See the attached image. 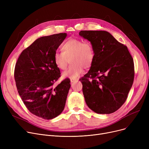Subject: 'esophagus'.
Returning <instances> with one entry per match:
<instances>
[{
    "label": "esophagus",
    "mask_w": 149,
    "mask_h": 149,
    "mask_svg": "<svg viewBox=\"0 0 149 149\" xmlns=\"http://www.w3.org/2000/svg\"><path fill=\"white\" fill-rule=\"evenodd\" d=\"M70 83H71V84H72L74 82L77 81V80H78L77 79H70Z\"/></svg>",
    "instance_id": "obj_1"
}]
</instances>
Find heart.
<instances>
[{
  "label": "heart",
  "mask_w": 149,
  "mask_h": 149,
  "mask_svg": "<svg viewBox=\"0 0 149 149\" xmlns=\"http://www.w3.org/2000/svg\"><path fill=\"white\" fill-rule=\"evenodd\" d=\"M62 52L54 54L55 64L60 70H65L69 60L71 66L63 74V77L76 79L83 71V68L92 66L95 59V51L93 45L88 42L77 38H70L61 46Z\"/></svg>",
  "instance_id": "b5f03b06"
}]
</instances>
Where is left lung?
I'll use <instances>...</instances> for the list:
<instances>
[{
	"label": "left lung",
	"instance_id": "1",
	"mask_svg": "<svg viewBox=\"0 0 149 149\" xmlns=\"http://www.w3.org/2000/svg\"><path fill=\"white\" fill-rule=\"evenodd\" d=\"M79 35L95 51L94 61L81 81L86 103L97 113L115 112L126 101L134 83V60L127 46L107 31H81Z\"/></svg>",
	"mask_w": 149,
	"mask_h": 149
}]
</instances>
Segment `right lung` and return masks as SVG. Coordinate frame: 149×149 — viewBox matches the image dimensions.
<instances>
[{"instance_id": "obj_1", "label": "right lung", "mask_w": 149, "mask_h": 149, "mask_svg": "<svg viewBox=\"0 0 149 149\" xmlns=\"http://www.w3.org/2000/svg\"><path fill=\"white\" fill-rule=\"evenodd\" d=\"M66 36L59 33L37 38L15 63L14 79L20 97L31 113L45 120L63 112L70 87L68 79L54 86L61 74L54 56Z\"/></svg>"}]
</instances>
